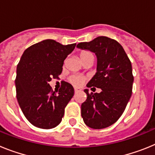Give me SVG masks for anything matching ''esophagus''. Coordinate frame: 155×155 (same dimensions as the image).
I'll list each match as a JSON object with an SVG mask.
<instances>
[{"label":"esophagus","instance_id":"esophagus-1","mask_svg":"<svg viewBox=\"0 0 155 155\" xmlns=\"http://www.w3.org/2000/svg\"><path fill=\"white\" fill-rule=\"evenodd\" d=\"M81 91V89L80 87H74V91H75V93L80 92Z\"/></svg>","mask_w":155,"mask_h":155}]
</instances>
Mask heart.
Here are the masks:
<instances>
[{
  "mask_svg": "<svg viewBox=\"0 0 155 155\" xmlns=\"http://www.w3.org/2000/svg\"><path fill=\"white\" fill-rule=\"evenodd\" d=\"M91 53L88 51H83L80 54V57L81 60L84 58V57H87L88 55H91ZM70 82H71V84H73L74 85H77V86H79L81 84H82L84 83V78L81 75H79V74H73L71 75L70 77L69 78Z\"/></svg>",
  "mask_w": 155,
  "mask_h": 155,
  "instance_id": "heart-1",
  "label": "heart"
}]
</instances>
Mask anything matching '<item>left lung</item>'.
Instances as JSON below:
<instances>
[{
	"label": "left lung",
	"mask_w": 155,
	"mask_h": 155,
	"mask_svg": "<svg viewBox=\"0 0 155 155\" xmlns=\"http://www.w3.org/2000/svg\"><path fill=\"white\" fill-rule=\"evenodd\" d=\"M77 47L96 55V74L87 87L102 90L94 94L84 90L87 99L81 104L82 118L91 128H106L119 120L131 97L134 83L131 62L123 46L106 36L80 42Z\"/></svg>",
	"instance_id": "obj_1"
}]
</instances>
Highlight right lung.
<instances>
[{"mask_svg":"<svg viewBox=\"0 0 155 155\" xmlns=\"http://www.w3.org/2000/svg\"><path fill=\"white\" fill-rule=\"evenodd\" d=\"M76 43L61 44L46 39L25 50L17 66L16 97L27 120L33 126L52 129L61 124L64 109L74 94L73 86L63 81L58 92L49 82L58 78L64 61Z\"/></svg>","mask_w":155,"mask_h":155,"instance_id":"right-lung-1","label":"right lung"}]
</instances>
